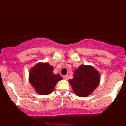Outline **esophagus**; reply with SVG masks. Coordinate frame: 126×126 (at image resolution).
<instances>
[{"instance_id":"obj_1","label":"esophagus","mask_w":126,"mask_h":126,"mask_svg":"<svg viewBox=\"0 0 126 126\" xmlns=\"http://www.w3.org/2000/svg\"><path fill=\"white\" fill-rule=\"evenodd\" d=\"M64 78L65 79V80H68L69 79V76L68 75H65L64 76Z\"/></svg>"}]
</instances>
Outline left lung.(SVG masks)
<instances>
[{"label": "left lung", "mask_w": 126, "mask_h": 126, "mask_svg": "<svg viewBox=\"0 0 126 126\" xmlns=\"http://www.w3.org/2000/svg\"><path fill=\"white\" fill-rule=\"evenodd\" d=\"M100 74L93 65H81L74 71L73 78L69 80L74 93L80 97L89 96L98 86Z\"/></svg>", "instance_id": "8db88e82"}]
</instances>
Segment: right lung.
<instances>
[{
    "label": "right lung",
    "instance_id": "add662e5",
    "mask_svg": "<svg viewBox=\"0 0 126 126\" xmlns=\"http://www.w3.org/2000/svg\"><path fill=\"white\" fill-rule=\"evenodd\" d=\"M53 67L48 62H38L29 72V82L35 92L41 95L52 93L55 85L63 79L59 74L53 73Z\"/></svg>",
    "mask_w": 126,
    "mask_h": 126
}]
</instances>
